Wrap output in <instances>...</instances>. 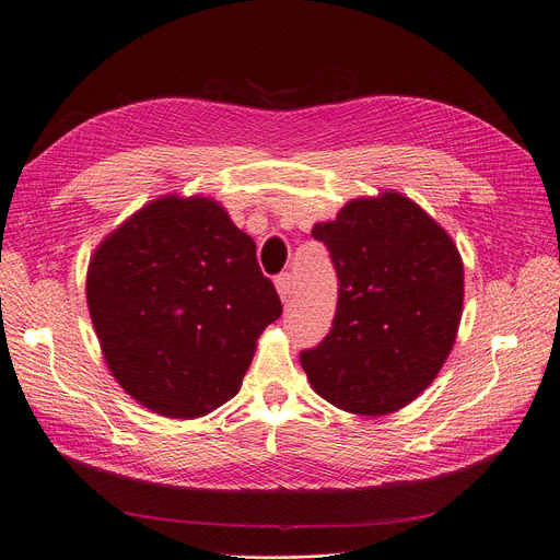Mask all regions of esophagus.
Instances as JSON below:
<instances>
[{
	"mask_svg": "<svg viewBox=\"0 0 560 560\" xmlns=\"http://www.w3.org/2000/svg\"><path fill=\"white\" fill-rule=\"evenodd\" d=\"M275 285H277L279 298L285 302L290 298V293H293V277H290V272H283L275 279Z\"/></svg>",
	"mask_w": 560,
	"mask_h": 560,
	"instance_id": "obj_1",
	"label": "esophagus"
}]
</instances>
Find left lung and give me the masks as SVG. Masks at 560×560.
I'll use <instances>...</instances> for the list:
<instances>
[{"mask_svg":"<svg viewBox=\"0 0 560 560\" xmlns=\"http://www.w3.org/2000/svg\"><path fill=\"white\" fill-rule=\"evenodd\" d=\"M338 275L323 343L300 354L313 392L334 407L382 417L419 398L448 359L465 302L453 237L400 191L359 197L318 222Z\"/></svg>","mask_w":560,"mask_h":560,"instance_id":"1","label":"left lung"}]
</instances>
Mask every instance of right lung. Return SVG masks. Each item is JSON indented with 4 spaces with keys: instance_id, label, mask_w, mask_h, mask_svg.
Wrapping results in <instances>:
<instances>
[{
    "instance_id": "obj_1",
    "label": "right lung",
    "mask_w": 560,
    "mask_h": 560,
    "mask_svg": "<svg viewBox=\"0 0 560 560\" xmlns=\"http://www.w3.org/2000/svg\"><path fill=\"white\" fill-rule=\"evenodd\" d=\"M86 304L120 388L166 419H199L242 386L281 302L256 242L210 197L145 203L93 252Z\"/></svg>"
}]
</instances>
